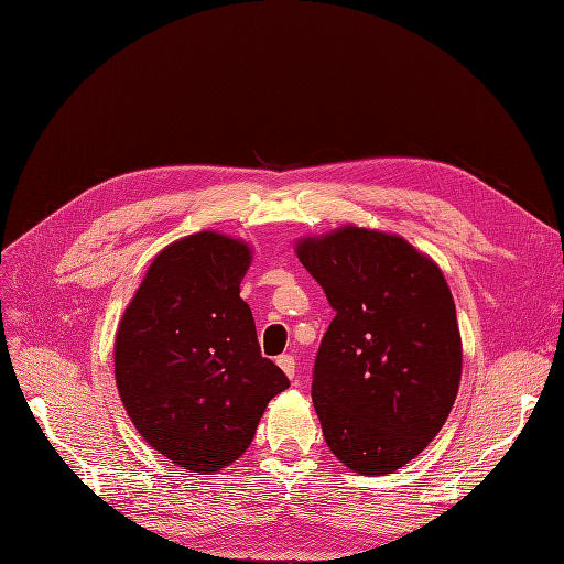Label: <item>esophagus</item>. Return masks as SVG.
<instances>
[{"label": "esophagus", "instance_id": "obj_1", "mask_svg": "<svg viewBox=\"0 0 564 564\" xmlns=\"http://www.w3.org/2000/svg\"><path fill=\"white\" fill-rule=\"evenodd\" d=\"M276 364H279V368H281L290 379L297 377V361H294V357H290V354H283V357L276 359Z\"/></svg>", "mask_w": 564, "mask_h": 564}]
</instances>
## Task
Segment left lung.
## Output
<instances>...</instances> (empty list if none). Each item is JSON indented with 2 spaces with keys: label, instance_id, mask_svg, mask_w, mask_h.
Returning a JSON list of instances; mask_svg holds the SVG:
<instances>
[{
  "label": "left lung",
  "instance_id": "1",
  "mask_svg": "<svg viewBox=\"0 0 564 564\" xmlns=\"http://www.w3.org/2000/svg\"><path fill=\"white\" fill-rule=\"evenodd\" d=\"M294 253L336 311L313 370L329 451L354 473L387 476L441 432L462 381V336L441 267L404 237L340 226Z\"/></svg>",
  "mask_w": 564,
  "mask_h": 564
}]
</instances>
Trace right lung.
I'll use <instances>...</instances> for the list:
<instances>
[{"instance_id":"1","label":"right lung","mask_w":564,"mask_h":564,"mask_svg":"<svg viewBox=\"0 0 564 564\" xmlns=\"http://www.w3.org/2000/svg\"><path fill=\"white\" fill-rule=\"evenodd\" d=\"M251 247L200 230L164 247L113 340L116 389L148 446L213 476L251 446L267 404L290 387L260 354L240 283Z\"/></svg>"}]
</instances>
